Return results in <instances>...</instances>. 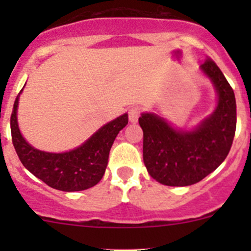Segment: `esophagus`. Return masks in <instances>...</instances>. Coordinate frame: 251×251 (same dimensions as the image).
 <instances>
[{"label": "esophagus", "mask_w": 251, "mask_h": 251, "mask_svg": "<svg viewBox=\"0 0 251 251\" xmlns=\"http://www.w3.org/2000/svg\"><path fill=\"white\" fill-rule=\"evenodd\" d=\"M140 115H141L140 107H131L130 109H128V119H130L131 123H137Z\"/></svg>", "instance_id": "34e87169"}]
</instances>
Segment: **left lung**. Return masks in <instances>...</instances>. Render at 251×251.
I'll use <instances>...</instances> for the list:
<instances>
[{"label": "left lung", "instance_id": "1", "mask_svg": "<svg viewBox=\"0 0 251 251\" xmlns=\"http://www.w3.org/2000/svg\"><path fill=\"white\" fill-rule=\"evenodd\" d=\"M201 68L214 82L219 103L198 128L175 130L154 114H142L138 119L143 130L144 165L165 186H191L201 181L221 165L233 143L237 126L233 88L211 58Z\"/></svg>", "mask_w": 251, "mask_h": 251}]
</instances>
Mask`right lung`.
I'll use <instances>...</instances> for the list:
<instances>
[{
    "label": "right lung",
    "mask_w": 251,
    "mask_h": 251,
    "mask_svg": "<svg viewBox=\"0 0 251 251\" xmlns=\"http://www.w3.org/2000/svg\"><path fill=\"white\" fill-rule=\"evenodd\" d=\"M22 92V91H20ZM19 95L11 115L12 142L23 165L47 186L58 191L76 192L96 186L105 173L109 151L119 131L128 123L127 114L100 127L82 146L67 153H46L23 138L17 123Z\"/></svg>",
    "instance_id": "add662e5"
}]
</instances>
